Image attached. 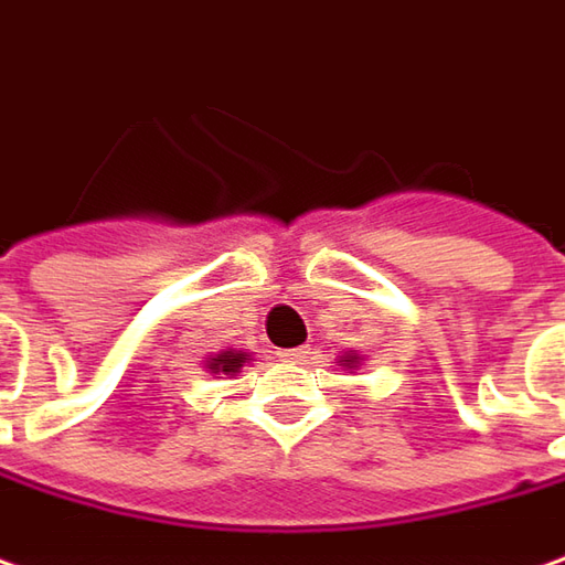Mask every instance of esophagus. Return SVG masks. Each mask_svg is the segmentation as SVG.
Masks as SVG:
<instances>
[{
    "mask_svg": "<svg viewBox=\"0 0 565 565\" xmlns=\"http://www.w3.org/2000/svg\"><path fill=\"white\" fill-rule=\"evenodd\" d=\"M279 358L289 363H301L308 358V348H291V351H279Z\"/></svg>",
    "mask_w": 565,
    "mask_h": 565,
    "instance_id": "obj_1",
    "label": "esophagus"
}]
</instances>
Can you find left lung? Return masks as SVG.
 Segmentation results:
<instances>
[{
	"instance_id": "1",
	"label": "left lung",
	"mask_w": 565,
	"mask_h": 565,
	"mask_svg": "<svg viewBox=\"0 0 565 565\" xmlns=\"http://www.w3.org/2000/svg\"><path fill=\"white\" fill-rule=\"evenodd\" d=\"M363 363V354H358V351H344L342 358H339V366H344V370H358Z\"/></svg>"
}]
</instances>
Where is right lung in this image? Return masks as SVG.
I'll return each instance as SVG.
<instances>
[{"instance_id": "1", "label": "right lung", "mask_w": 565, "mask_h": 565, "mask_svg": "<svg viewBox=\"0 0 565 565\" xmlns=\"http://www.w3.org/2000/svg\"><path fill=\"white\" fill-rule=\"evenodd\" d=\"M245 363H252V351H238V348H226V351H217V354H207L204 358V370L211 373V376H236L242 373V366Z\"/></svg>"}]
</instances>
